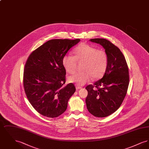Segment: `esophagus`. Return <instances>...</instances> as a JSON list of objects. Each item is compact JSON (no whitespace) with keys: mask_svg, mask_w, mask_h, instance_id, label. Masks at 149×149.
I'll use <instances>...</instances> for the list:
<instances>
[{"mask_svg":"<svg viewBox=\"0 0 149 149\" xmlns=\"http://www.w3.org/2000/svg\"><path fill=\"white\" fill-rule=\"evenodd\" d=\"M81 86H79V85H77V86H76V89H77V90L80 89H81Z\"/></svg>","mask_w":149,"mask_h":149,"instance_id":"1","label":"esophagus"}]
</instances>
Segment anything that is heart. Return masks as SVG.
<instances>
[{
	"label": "heart",
	"instance_id": "b5f03b06",
	"mask_svg": "<svg viewBox=\"0 0 149 149\" xmlns=\"http://www.w3.org/2000/svg\"><path fill=\"white\" fill-rule=\"evenodd\" d=\"M74 56L70 55H65L62 64L64 69L69 74L74 73L77 69V63H81V70L69 77V83L83 85L93 80L102 78L106 71L108 64L107 53L103 50L86 43L80 44L74 51Z\"/></svg>",
	"mask_w": 149,
	"mask_h": 149
}]
</instances>
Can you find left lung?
I'll use <instances>...</instances> for the list:
<instances>
[{"instance_id":"8db88e82","label":"left lung","mask_w":149,"mask_h":149,"mask_svg":"<svg viewBox=\"0 0 149 149\" xmlns=\"http://www.w3.org/2000/svg\"><path fill=\"white\" fill-rule=\"evenodd\" d=\"M90 41L99 43L108 56L106 71L101 79L85 89V99L88 111L97 117H105L113 113L120 106L127 94L129 72L125 57L118 47L104 38Z\"/></svg>"}]
</instances>
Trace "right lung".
I'll use <instances>...</instances> for the list:
<instances>
[{"mask_svg":"<svg viewBox=\"0 0 149 149\" xmlns=\"http://www.w3.org/2000/svg\"><path fill=\"white\" fill-rule=\"evenodd\" d=\"M80 39H54L33 51L26 63L23 73L25 93L31 105L44 116L55 118L66 111L76 89L65 86L63 57Z\"/></svg>","mask_w":149,"mask_h":149,"instance_id":"add662e5","label":"right lung"}]
</instances>
